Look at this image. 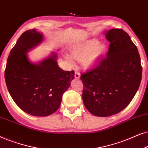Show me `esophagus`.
<instances>
[{
    "label": "esophagus",
    "mask_w": 148,
    "mask_h": 148,
    "mask_svg": "<svg viewBox=\"0 0 148 148\" xmlns=\"http://www.w3.org/2000/svg\"><path fill=\"white\" fill-rule=\"evenodd\" d=\"M74 76H75L76 78H80V73H79V72H78V71H77V70L75 71V74H74Z\"/></svg>",
    "instance_id": "obj_1"
}]
</instances>
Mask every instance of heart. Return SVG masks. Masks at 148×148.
Returning <instances> with one entry per match:
<instances>
[{
	"instance_id": "obj_1",
	"label": "heart",
	"mask_w": 148,
	"mask_h": 148,
	"mask_svg": "<svg viewBox=\"0 0 148 148\" xmlns=\"http://www.w3.org/2000/svg\"><path fill=\"white\" fill-rule=\"evenodd\" d=\"M105 50V45H99V41L97 39H92L73 47L70 54L73 58L82 60V64L85 68H90L95 64Z\"/></svg>"
}]
</instances>
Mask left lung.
<instances>
[{"label":"left lung","mask_w":148,"mask_h":148,"mask_svg":"<svg viewBox=\"0 0 148 148\" xmlns=\"http://www.w3.org/2000/svg\"><path fill=\"white\" fill-rule=\"evenodd\" d=\"M110 42L107 56L92 70L81 73L84 106L96 116L119 113L133 99L142 76L137 47L122 29L106 33Z\"/></svg>","instance_id":"obj_1"}]
</instances>
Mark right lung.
Masks as SVG:
<instances>
[{
	"mask_svg": "<svg viewBox=\"0 0 148 148\" xmlns=\"http://www.w3.org/2000/svg\"><path fill=\"white\" fill-rule=\"evenodd\" d=\"M42 40L35 29L23 32L7 59L5 78L8 90L17 106L36 116H47L60 108L62 96L74 78V71L58 66L56 54L40 64L27 59L26 53Z\"/></svg>",
	"mask_w": 148,
	"mask_h": 148,
	"instance_id": "1",
	"label": "right lung"
}]
</instances>
